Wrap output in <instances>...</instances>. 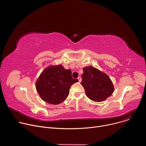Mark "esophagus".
<instances>
[{"label": "esophagus", "instance_id": "obj_1", "mask_svg": "<svg viewBox=\"0 0 146 146\" xmlns=\"http://www.w3.org/2000/svg\"><path fill=\"white\" fill-rule=\"evenodd\" d=\"M77 79L78 80V82H80L81 81V77H78L77 78Z\"/></svg>", "mask_w": 146, "mask_h": 146}]
</instances>
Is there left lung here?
Listing matches in <instances>:
<instances>
[{
  "mask_svg": "<svg viewBox=\"0 0 146 146\" xmlns=\"http://www.w3.org/2000/svg\"><path fill=\"white\" fill-rule=\"evenodd\" d=\"M81 84L84 88L87 96L100 102L110 96L114 91L112 81L106 73L93 66L83 68Z\"/></svg>",
  "mask_w": 146,
  "mask_h": 146,
  "instance_id": "left-lung-1",
  "label": "left lung"
}]
</instances>
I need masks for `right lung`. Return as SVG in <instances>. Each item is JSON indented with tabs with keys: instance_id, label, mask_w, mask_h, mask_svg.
Masks as SVG:
<instances>
[{
	"instance_id": "obj_1",
	"label": "right lung",
	"mask_w": 146,
	"mask_h": 146,
	"mask_svg": "<svg viewBox=\"0 0 146 146\" xmlns=\"http://www.w3.org/2000/svg\"><path fill=\"white\" fill-rule=\"evenodd\" d=\"M78 81L73 78L70 69H65L61 65H50L39 76L36 88L44 102L58 105L67 98L71 86Z\"/></svg>"
}]
</instances>
